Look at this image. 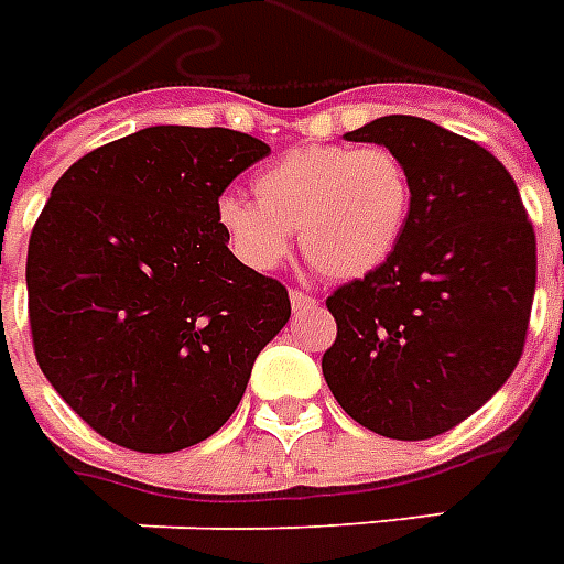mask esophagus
<instances>
[{
  "instance_id": "34e87169",
  "label": "esophagus",
  "mask_w": 564,
  "mask_h": 564,
  "mask_svg": "<svg viewBox=\"0 0 564 564\" xmlns=\"http://www.w3.org/2000/svg\"><path fill=\"white\" fill-rule=\"evenodd\" d=\"M290 302H293V311H314L316 304H319V299L302 293V290H293V293H290Z\"/></svg>"
}]
</instances>
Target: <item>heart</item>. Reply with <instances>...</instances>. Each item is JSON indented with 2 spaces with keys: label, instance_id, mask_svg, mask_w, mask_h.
<instances>
[{
  "label": "heart",
  "instance_id": "1",
  "mask_svg": "<svg viewBox=\"0 0 564 564\" xmlns=\"http://www.w3.org/2000/svg\"><path fill=\"white\" fill-rule=\"evenodd\" d=\"M257 203L218 199V227L245 265L278 269L302 236L307 260L332 278H361L394 253L410 218L406 166L386 145H304L253 178Z\"/></svg>",
  "mask_w": 564,
  "mask_h": 564
}]
</instances>
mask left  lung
<instances>
[{
	"label": "left lung",
	"instance_id": "obj_1",
	"mask_svg": "<svg viewBox=\"0 0 564 564\" xmlns=\"http://www.w3.org/2000/svg\"><path fill=\"white\" fill-rule=\"evenodd\" d=\"M346 140L398 154L412 199L394 253L325 299L337 337L323 377L367 431L431 440L481 410L523 356L535 229L511 173L460 133L382 116Z\"/></svg>",
	"mask_w": 564,
	"mask_h": 564
}]
</instances>
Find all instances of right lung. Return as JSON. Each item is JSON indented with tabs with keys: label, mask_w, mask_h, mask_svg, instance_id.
<instances>
[{
	"label": "right lung",
	"mask_w": 564,
	"mask_h": 564,
	"mask_svg": "<svg viewBox=\"0 0 564 564\" xmlns=\"http://www.w3.org/2000/svg\"><path fill=\"white\" fill-rule=\"evenodd\" d=\"M271 149L229 128L158 124L83 154L29 239L37 367L91 431L170 454L220 431L290 319L281 281L232 257L229 182Z\"/></svg>",
	"instance_id": "obj_1"
}]
</instances>
